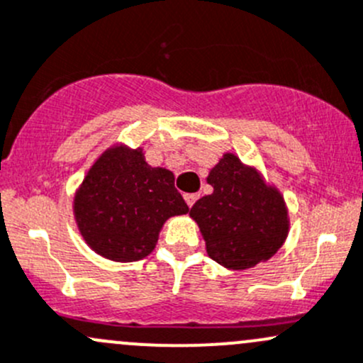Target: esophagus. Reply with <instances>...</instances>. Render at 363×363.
Returning a JSON list of instances; mask_svg holds the SVG:
<instances>
[{
  "mask_svg": "<svg viewBox=\"0 0 363 363\" xmlns=\"http://www.w3.org/2000/svg\"><path fill=\"white\" fill-rule=\"evenodd\" d=\"M184 200H186V203H188V207L191 208L194 201L198 200V194H193V193H188V194H184Z\"/></svg>",
  "mask_w": 363,
  "mask_h": 363,
  "instance_id": "esophagus-1",
  "label": "esophagus"
}]
</instances>
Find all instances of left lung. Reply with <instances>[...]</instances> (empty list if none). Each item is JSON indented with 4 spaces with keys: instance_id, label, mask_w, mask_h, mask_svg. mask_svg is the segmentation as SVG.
I'll return each instance as SVG.
<instances>
[{
    "instance_id": "left-lung-1",
    "label": "left lung",
    "mask_w": 363,
    "mask_h": 363,
    "mask_svg": "<svg viewBox=\"0 0 363 363\" xmlns=\"http://www.w3.org/2000/svg\"><path fill=\"white\" fill-rule=\"evenodd\" d=\"M207 182L213 193L200 198L189 216L200 226L213 261L224 268L247 269L277 254L289 233L281 194L233 152L220 158Z\"/></svg>"
}]
</instances>
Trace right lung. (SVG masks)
Here are the masks:
<instances>
[{"label": "right lung", "mask_w": 363, "mask_h": 363, "mask_svg": "<svg viewBox=\"0 0 363 363\" xmlns=\"http://www.w3.org/2000/svg\"><path fill=\"white\" fill-rule=\"evenodd\" d=\"M188 212L174 174L147 165L140 147L113 146L102 152L74 196V217L85 242L116 262L146 257L163 223Z\"/></svg>", "instance_id": "add662e5"}]
</instances>
